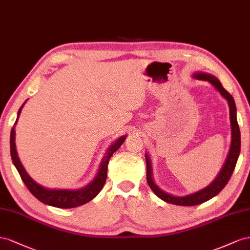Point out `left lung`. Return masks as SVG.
Instances as JSON below:
<instances>
[{"mask_svg":"<svg viewBox=\"0 0 250 250\" xmlns=\"http://www.w3.org/2000/svg\"><path fill=\"white\" fill-rule=\"evenodd\" d=\"M195 78L200 81H206L209 82L213 87H215L220 94L222 95L229 104V113H230V124H231V146L229 149V154L227 156V159L225 161V165L223 166L222 170H221L218 177L215 179L210 185L208 188H203L202 190H199L194 194L184 196V197H175L169 194H167L166 191L160 189L155 182L153 181L152 178V167H151V162H149L148 156L146 155V181L148 187L155 192V194L158 196L161 200L166 201L170 204L175 205H181V206H192V205H198L203 202H206L212 197L217 196L219 192L222 190L227 182L229 181L230 177L233 173V169L236 167L237 161L239 158L240 149H241V134L240 129L237 120V109H236V104L232 96L228 93V92L223 88L222 83L219 82L218 78L212 76L210 74L206 73H196L194 75Z\"/></svg>","mask_w":250,"mask_h":250,"instance_id":"left-lung-1","label":"left lung"}]
</instances>
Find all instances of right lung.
Listing matches in <instances>:
<instances>
[{"label": "right lung", "instance_id": "add662e5", "mask_svg": "<svg viewBox=\"0 0 250 250\" xmlns=\"http://www.w3.org/2000/svg\"><path fill=\"white\" fill-rule=\"evenodd\" d=\"M23 105L20 108L18 116L20 115ZM14 137H16V133H14V127H12L11 133H10L11 159L14 167H17L21 178H22L23 182L27 187V188L29 189L31 194L35 198L39 199L41 202L54 206V208H77V206H81L83 204H85L87 202L91 201L92 199H94L98 195V192L102 190V188H104V185L105 183L109 160L112 157V155L117 151V149L120 147V146L123 145L124 141L125 140V136L120 137L118 140L115 141V144H113V146L108 149L106 156L104 157V159L101 165V168H99L97 177L95 178L93 182H91L88 187H85L82 189L68 190V189H48L41 187L40 184L33 181L31 179V177L26 173L25 168L23 167L22 163H21L19 159L17 149H16V142H14Z\"/></svg>", "mask_w": 250, "mask_h": 250}]
</instances>
